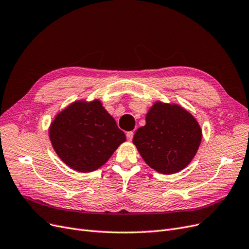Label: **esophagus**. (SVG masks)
<instances>
[{"label": "esophagus", "instance_id": "esophagus-1", "mask_svg": "<svg viewBox=\"0 0 249 249\" xmlns=\"http://www.w3.org/2000/svg\"><path fill=\"white\" fill-rule=\"evenodd\" d=\"M133 137H134V132H127L126 133V139L128 141H132Z\"/></svg>", "mask_w": 249, "mask_h": 249}]
</instances>
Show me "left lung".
Instances as JSON below:
<instances>
[{
    "mask_svg": "<svg viewBox=\"0 0 249 249\" xmlns=\"http://www.w3.org/2000/svg\"><path fill=\"white\" fill-rule=\"evenodd\" d=\"M202 139L197 119L181 105L156 101L146 114L133 143L154 171L172 175L192 161Z\"/></svg>",
    "mask_w": 249,
    "mask_h": 249,
    "instance_id": "obj_1",
    "label": "left lung"
}]
</instances>
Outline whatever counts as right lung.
<instances>
[{
    "label": "right lung",
    "mask_w": 249,
    "mask_h": 249,
    "mask_svg": "<svg viewBox=\"0 0 249 249\" xmlns=\"http://www.w3.org/2000/svg\"><path fill=\"white\" fill-rule=\"evenodd\" d=\"M49 138L59 158L78 173L98 170L126 140L99 99L76 100L57 113Z\"/></svg>",
    "instance_id": "right-lung-1"
}]
</instances>
